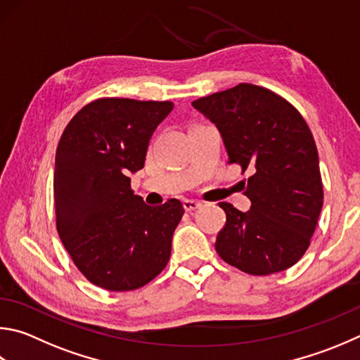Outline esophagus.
Listing matches in <instances>:
<instances>
[{"mask_svg":"<svg viewBox=\"0 0 360 360\" xmlns=\"http://www.w3.org/2000/svg\"><path fill=\"white\" fill-rule=\"evenodd\" d=\"M182 206H184L187 212H192V211H197L198 207H201V202L195 200H184L182 201Z\"/></svg>","mask_w":360,"mask_h":360,"instance_id":"34e87169","label":"esophagus"}]
</instances>
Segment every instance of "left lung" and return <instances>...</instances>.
I'll list each match as a JSON object with an SVG mask.
<instances>
[{
  "instance_id": "1",
  "label": "left lung",
  "mask_w": 360,
  "mask_h": 360,
  "mask_svg": "<svg viewBox=\"0 0 360 360\" xmlns=\"http://www.w3.org/2000/svg\"><path fill=\"white\" fill-rule=\"evenodd\" d=\"M219 129L230 163L250 172L247 212L220 202V258L252 276L282 272L302 258L323 207L315 140L300 113L272 91L240 83L192 102Z\"/></svg>"
}]
</instances>
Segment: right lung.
Listing matches in <instances>:
<instances>
[{
  "instance_id": "obj_1",
  "label": "right lung",
  "mask_w": 360,
  "mask_h": 360,
  "mask_svg": "<svg viewBox=\"0 0 360 360\" xmlns=\"http://www.w3.org/2000/svg\"><path fill=\"white\" fill-rule=\"evenodd\" d=\"M173 102L97 99L72 117L55 158L56 228L91 283L130 291L158 277L172 255L181 201L148 206L130 188L149 140Z\"/></svg>"
}]
</instances>
